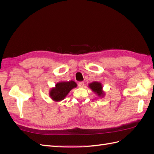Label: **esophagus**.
<instances>
[{
	"mask_svg": "<svg viewBox=\"0 0 154 154\" xmlns=\"http://www.w3.org/2000/svg\"><path fill=\"white\" fill-rule=\"evenodd\" d=\"M78 87H83V86H84V82H79L78 83Z\"/></svg>",
	"mask_w": 154,
	"mask_h": 154,
	"instance_id": "1",
	"label": "esophagus"
}]
</instances>
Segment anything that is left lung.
I'll use <instances>...</instances> for the list:
<instances>
[{"instance_id": "1", "label": "left lung", "mask_w": 154, "mask_h": 154, "mask_svg": "<svg viewBox=\"0 0 154 154\" xmlns=\"http://www.w3.org/2000/svg\"><path fill=\"white\" fill-rule=\"evenodd\" d=\"M88 87L92 89V91L97 94L99 97H103L105 93L103 91V87L101 83L97 82H94L88 84Z\"/></svg>"}]
</instances>
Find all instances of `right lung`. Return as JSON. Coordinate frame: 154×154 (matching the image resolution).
Segmentation results:
<instances>
[{"instance_id":"1","label":"right lung","mask_w":154,"mask_h":154,"mask_svg":"<svg viewBox=\"0 0 154 154\" xmlns=\"http://www.w3.org/2000/svg\"><path fill=\"white\" fill-rule=\"evenodd\" d=\"M77 87L74 81L61 82L57 83L55 87L52 88L49 92V96L53 101H60L63 100L72 88Z\"/></svg>"}]
</instances>
